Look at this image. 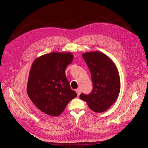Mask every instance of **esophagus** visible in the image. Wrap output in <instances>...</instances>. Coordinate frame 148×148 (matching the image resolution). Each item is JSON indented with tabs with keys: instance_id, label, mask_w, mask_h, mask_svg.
<instances>
[{
	"instance_id": "1",
	"label": "esophagus",
	"mask_w": 148,
	"mask_h": 148,
	"mask_svg": "<svg viewBox=\"0 0 148 148\" xmlns=\"http://www.w3.org/2000/svg\"><path fill=\"white\" fill-rule=\"evenodd\" d=\"M76 92H77V93L78 96H79L80 94H81V90H80L79 89H76Z\"/></svg>"
}]
</instances>
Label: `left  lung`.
<instances>
[{"label":"left lung","mask_w":148,"mask_h":148,"mask_svg":"<svg viewBox=\"0 0 148 148\" xmlns=\"http://www.w3.org/2000/svg\"><path fill=\"white\" fill-rule=\"evenodd\" d=\"M82 56L90 71L93 88L90 94L82 93L79 97L94 112H103L114 104L119 95L120 81L117 69L102 52H86Z\"/></svg>","instance_id":"1"}]
</instances>
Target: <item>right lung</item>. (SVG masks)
Listing matches in <instances>:
<instances>
[{
  "instance_id": "1",
  "label": "right lung",
  "mask_w": 148,
  "mask_h": 148,
  "mask_svg": "<svg viewBox=\"0 0 148 148\" xmlns=\"http://www.w3.org/2000/svg\"><path fill=\"white\" fill-rule=\"evenodd\" d=\"M73 59L71 53L52 52L36 59L29 71L27 93L42 112L59 116L68 103L77 96L71 89L65 69Z\"/></svg>"
}]
</instances>
